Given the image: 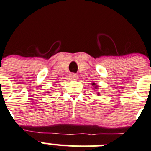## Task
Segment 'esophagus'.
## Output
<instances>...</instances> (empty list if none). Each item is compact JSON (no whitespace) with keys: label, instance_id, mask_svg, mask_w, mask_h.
I'll use <instances>...</instances> for the list:
<instances>
[{"label":"esophagus","instance_id":"1","mask_svg":"<svg viewBox=\"0 0 151 151\" xmlns=\"http://www.w3.org/2000/svg\"><path fill=\"white\" fill-rule=\"evenodd\" d=\"M78 77V76L77 74H75V73H71V74H70V76H69L70 80H73V81L77 80Z\"/></svg>","mask_w":151,"mask_h":151}]
</instances>
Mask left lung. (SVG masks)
<instances>
[{
    "label": "left lung",
    "instance_id": "8db88e82",
    "mask_svg": "<svg viewBox=\"0 0 151 151\" xmlns=\"http://www.w3.org/2000/svg\"><path fill=\"white\" fill-rule=\"evenodd\" d=\"M92 86V87H93L92 89H98V85H97L96 83H94V82L92 83V86ZM98 95H100L99 92H98Z\"/></svg>",
    "mask_w": 151,
    "mask_h": 151
}]
</instances>
